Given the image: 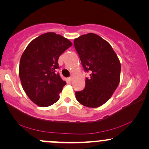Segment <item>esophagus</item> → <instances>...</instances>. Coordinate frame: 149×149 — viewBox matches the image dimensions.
<instances>
[{"instance_id":"34e87169","label":"esophagus","mask_w":149,"mask_h":149,"mask_svg":"<svg viewBox=\"0 0 149 149\" xmlns=\"http://www.w3.org/2000/svg\"><path fill=\"white\" fill-rule=\"evenodd\" d=\"M68 80H69V81H72L73 78H72V77H69V78H68Z\"/></svg>"}]
</instances>
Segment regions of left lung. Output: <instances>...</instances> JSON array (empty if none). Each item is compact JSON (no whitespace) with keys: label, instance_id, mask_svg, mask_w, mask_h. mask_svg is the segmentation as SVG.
Listing matches in <instances>:
<instances>
[{"label":"left lung","instance_id":"8db88e82","mask_svg":"<svg viewBox=\"0 0 149 149\" xmlns=\"http://www.w3.org/2000/svg\"><path fill=\"white\" fill-rule=\"evenodd\" d=\"M73 42L85 71L91 72L84 90L76 92V100L87 107H100L118 86L120 62L111 45L97 34L82 35Z\"/></svg>","mask_w":149,"mask_h":149}]
</instances>
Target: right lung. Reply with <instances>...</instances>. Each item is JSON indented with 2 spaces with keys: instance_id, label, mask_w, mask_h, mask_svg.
Returning a JSON list of instances; mask_svg holds the SVG:
<instances>
[{
  "instance_id": "1",
  "label": "right lung",
  "mask_w": 149,
  "mask_h": 149,
  "mask_svg": "<svg viewBox=\"0 0 149 149\" xmlns=\"http://www.w3.org/2000/svg\"><path fill=\"white\" fill-rule=\"evenodd\" d=\"M71 45L69 39L48 32L33 39L24 51L19 75L25 93L36 105L47 107L59 100L66 83L56 73L58 59Z\"/></svg>"
}]
</instances>
